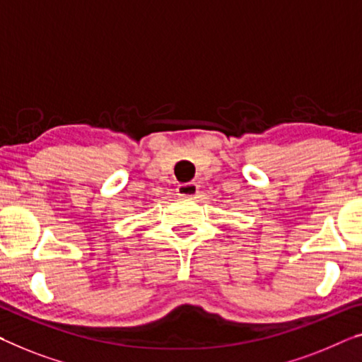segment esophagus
Returning a JSON list of instances; mask_svg holds the SVG:
<instances>
[{
	"label": "esophagus",
	"instance_id": "obj_1",
	"mask_svg": "<svg viewBox=\"0 0 362 362\" xmlns=\"http://www.w3.org/2000/svg\"><path fill=\"white\" fill-rule=\"evenodd\" d=\"M177 195L179 197H185V198H195L198 195V185L197 183H180L177 187Z\"/></svg>",
	"mask_w": 362,
	"mask_h": 362
}]
</instances>
